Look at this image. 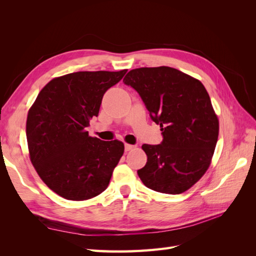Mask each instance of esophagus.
Listing matches in <instances>:
<instances>
[{
  "mask_svg": "<svg viewBox=\"0 0 256 256\" xmlns=\"http://www.w3.org/2000/svg\"><path fill=\"white\" fill-rule=\"evenodd\" d=\"M134 148H136L134 145H131V144H125V150L129 152V150H132Z\"/></svg>",
  "mask_w": 256,
  "mask_h": 256,
  "instance_id": "1",
  "label": "esophagus"
}]
</instances>
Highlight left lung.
Masks as SVG:
<instances>
[{
    "label": "left lung",
    "instance_id": "obj_1",
    "mask_svg": "<svg viewBox=\"0 0 256 256\" xmlns=\"http://www.w3.org/2000/svg\"><path fill=\"white\" fill-rule=\"evenodd\" d=\"M122 82L138 92L164 136L158 145H142L147 162L138 177L157 192L187 191L207 171L219 136L204 85L168 66L132 69Z\"/></svg>",
    "mask_w": 256,
    "mask_h": 256
}]
</instances>
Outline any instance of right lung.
<instances>
[{
	"label": "right lung",
	"instance_id": "obj_1",
	"mask_svg": "<svg viewBox=\"0 0 256 256\" xmlns=\"http://www.w3.org/2000/svg\"><path fill=\"white\" fill-rule=\"evenodd\" d=\"M127 72H79L51 80L26 120L30 158L42 182L62 198L84 200L104 192L124 154L120 141L88 136L104 92Z\"/></svg>",
	"mask_w": 256,
	"mask_h": 256
}]
</instances>
